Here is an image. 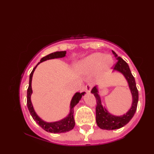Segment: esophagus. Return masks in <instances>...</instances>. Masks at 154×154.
Returning <instances> with one entry per match:
<instances>
[{"mask_svg": "<svg viewBox=\"0 0 154 154\" xmlns=\"http://www.w3.org/2000/svg\"><path fill=\"white\" fill-rule=\"evenodd\" d=\"M92 87H93L92 85H91V83H88V84L86 85L85 88V91H87V92L89 93L90 91H91V90L92 89Z\"/></svg>", "mask_w": 154, "mask_h": 154, "instance_id": "34e87169", "label": "esophagus"}]
</instances>
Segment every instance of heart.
Listing matches in <instances>:
<instances>
[{"label":"heart","mask_w":154,"mask_h":154,"mask_svg":"<svg viewBox=\"0 0 154 154\" xmlns=\"http://www.w3.org/2000/svg\"><path fill=\"white\" fill-rule=\"evenodd\" d=\"M113 63L112 57L102 53H94L81 61L77 66V70L83 74L93 73L97 70L99 76L105 75Z\"/></svg>","instance_id":"obj_1"}]
</instances>
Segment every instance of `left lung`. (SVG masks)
Returning <instances> with one entry per match:
<instances>
[{
  "mask_svg": "<svg viewBox=\"0 0 154 154\" xmlns=\"http://www.w3.org/2000/svg\"><path fill=\"white\" fill-rule=\"evenodd\" d=\"M112 52L118 60L114 67V70L122 73L126 79L132 95V104L131 108L125 114L120 116H114L112 114H110L105 108L103 106L102 104H101L100 97L99 94H98L99 92H98L97 86L93 88L92 90H91V93L95 97L97 101V124L100 128L107 130L120 128L123 127L128 123L130 120L132 119L134 115L138 102V91L136 87L135 79L132 75L131 71H130L128 65L120 57L118 56V55L114 51H112Z\"/></svg>",
  "mask_w": 154,
  "mask_h": 154,
  "instance_id": "8db88e82",
  "label": "left lung"
}]
</instances>
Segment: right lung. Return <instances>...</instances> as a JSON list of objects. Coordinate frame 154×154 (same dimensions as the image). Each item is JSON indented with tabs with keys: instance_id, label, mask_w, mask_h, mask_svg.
<instances>
[{
	"instance_id": "right-lung-1",
	"label": "right lung",
	"mask_w": 154,
	"mask_h": 154,
	"mask_svg": "<svg viewBox=\"0 0 154 154\" xmlns=\"http://www.w3.org/2000/svg\"><path fill=\"white\" fill-rule=\"evenodd\" d=\"M66 54V51H56L54 52L49 54L46 56L42 57L40 61L35 65V67L33 69V70L31 72L30 75V80H29V86L27 90V106L30 112L31 116L33 118L34 121H35L39 126L42 127L45 131L51 133H63L69 132L75 126V120L73 118V109L74 106L79 103V101L81 100V97L83 96L85 92L83 93H76L75 94V95L73 97L71 101L70 104V113L68 114V116L65 118V119H62L57 122H45L43 120H42L40 117H39L37 114L35 113V110L33 108V105H32L31 102V94L32 93V76H33V73L35 69V68L37 67L38 65L40 64L42 62L44 61H46L48 60H51V59L54 58H60L63 57L65 56Z\"/></svg>"
}]
</instances>
